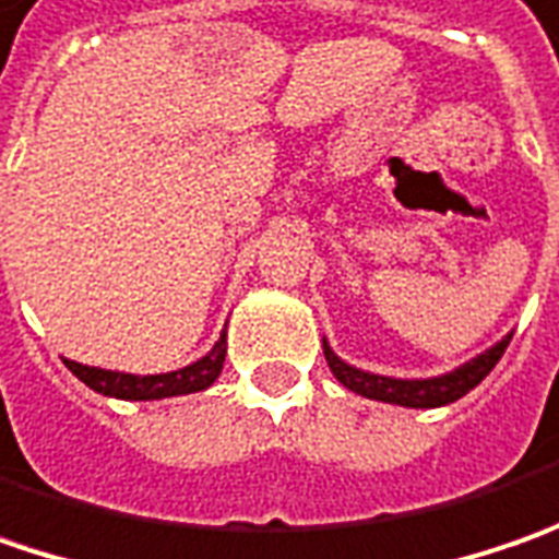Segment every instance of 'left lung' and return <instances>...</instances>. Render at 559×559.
I'll return each instance as SVG.
<instances>
[{
	"label": "left lung",
	"instance_id": "left-lung-1",
	"mask_svg": "<svg viewBox=\"0 0 559 559\" xmlns=\"http://www.w3.org/2000/svg\"><path fill=\"white\" fill-rule=\"evenodd\" d=\"M510 337L513 334L500 337L495 347H488L485 353L473 356L469 362L456 366L453 372H444V376L435 378L376 376V372H366V369H356L350 362H344L337 353L331 350L328 341H322V350H325L328 369L353 394L369 397V401L394 403V406H409V409H431V406H448V403L460 401L463 394H469L475 384L498 366V359L507 350Z\"/></svg>",
	"mask_w": 559,
	"mask_h": 559
}]
</instances>
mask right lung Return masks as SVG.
<instances>
[{"mask_svg":"<svg viewBox=\"0 0 559 559\" xmlns=\"http://www.w3.org/2000/svg\"><path fill=\"white\" fill-rule=\"evenodd\" d=\"M225 353H228V334L215 341V347L200 356L197 362L175 369V372H158V376H131V372H111L99 366H84L74 359H64V366L93 388L103 397H118V401H162V397H181V394H197L215 384V378L225 369Z\"/></svg>","mask_w":559,"mask_h":559,"instance_id":"1","label":"right lung"}]
</instances>
